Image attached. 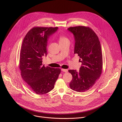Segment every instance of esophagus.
I'll list each match as a JSON object with an SVG mask.
<instances>
[{"mask_svg":"<svg viewBox=\"0 0 122 122\" xmlns=\"http://www.w3.org/2000/svg\"><path fill=\"white\" fill-rule=\"evenodd\" d=\"M61 70L63 71V72H68V70L67 69H61Z\"/></svg>","mask_w":122,"mask_h":122,"instance_id":"1","label":"esophagus"}]
</instances>
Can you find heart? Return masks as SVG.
<instances>
[{
    "label": "heart",
    "mask_w": 122,
    "mask_h": 122,
    "mask_svg": "<svg viewBox=\"0 0 122 122\" xmlns=\"http://www.w3.org/2000/svg\"><path fill=\"white\" fill-rule=\"evenodd\" d=\"M59 42H64V41H69L68 39L66 36L62 34L59 36Z\"/></svg>",
    "instance_id": "obj_1"
}]
</instances>
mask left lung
Wrapping results in <instances>:
<instances>
[{
    "instance_id": "obj_1",
    "label": "left lung",
    "mask_w": 122,
    "mask_h": 122,
    "mask_svg": "<svg viewBox=\"0 0 122 122\" xmlns=\"http://www.w3.org/2000/svg\"><path fill=\"white\" fill-rule=\"evenodd\" d=\"M74 35V54L80 57L79 72L69 70L72 76L70 88L77 92L91 89L100 77L102 70V54L99 38L89 27L78 26L68 29Z\"/></svg>"
}]
</instances>
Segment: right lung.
Returning <instances> with one entry per match:
<instances>
[{
	"mask_svg": "<svg viewBox=\"0 0 122 122\" xmlns=\"http://www.w3.org/2000/svg\"><path fill=\"white\" fill-rule=\"evenodd\" d=\"M58 27H34L23 39L20 51L19 68L21 76L30 88L42 95L52 91L61 72V69L42 65L43 56H46L48 37Z\"/></svg>",
	"mask_w": 122,
	"mask_h": 122,
	"instance_id": "add662e5",
	"label": "right lung"
}]
</instances>
